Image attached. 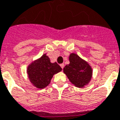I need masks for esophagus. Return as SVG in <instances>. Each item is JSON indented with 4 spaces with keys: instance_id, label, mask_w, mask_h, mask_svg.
I'll use <instances>...</instances> for the list:
<instances>
[{
    "instance_id": "1",
    "label": "esophagus",
    "mask_w": 120,
    "mask_h": 120,
    "mask_svg": "<svg viewBox=\"0 0 120 120\" xmlns=\"http://www.w3.org/2000/svg\"><path fill=\"white\" fill-rule=\"evenodd\" d=\"M60 66H61V67L62 69H63V68H64V67H65V65H64V63H62V64L60 65Z\"/></svg>"
}]
</instances>
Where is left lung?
<instances>
[{"label": "left lung", "instance_id": "8db88e82", "mask_svg": "<svg viewBox=\"0 0 120 120\" xmlns=\"http://www.w3.org/2000/svg\"><path fill=\"white\" fill-rule=\"evenodd\" d=\"M69 61V64L63 69V72L75 86L83 87L92 78L91 67L75 53L70 55Z\"/></svg>", "mask_w": 120, "mask_h": 120}]
</instances>
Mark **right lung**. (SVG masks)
<instances>
[{
    "instance_id": "add662e5",
    "label": "right lung",
    "mask_w": 120,
    "mask_h": 120,
    "mask_svg": "<svg viewBox=\"0 0 120 120\" xmlns=\"http://www.w3.org/2000/svg\"><path fill=\"white\" fill-rule=\"evenodd\" d=\"M61 70V67L56 62L51 63L49 58L45 54L28 66V77L36 87L43 88L50 83L55 74Z\"/></svg>"
}]
</instances>
